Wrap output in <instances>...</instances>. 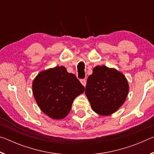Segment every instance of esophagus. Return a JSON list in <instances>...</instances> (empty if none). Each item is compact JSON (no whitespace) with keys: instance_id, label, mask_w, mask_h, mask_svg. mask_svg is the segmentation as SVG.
<instances>
[{"instance_id":"esophagus-1","label":"esophagus","mask_w":154,"mask_h":154,"mask_svg":"<svg viewBox=\"0 0 154 154\" xmlns=\"http://www.w3.org/2000/svg\"><path fill=\"white\" fill-rule=\"evenodd\" d=\"M80 82H81V83H82V84L83 85V86H85V85H86V80L81 79Z\"/></svg>"}]
</instances>
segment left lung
Wrapping results in <instances>:
<instances>
[{"label":"left lung","instance_id":"8db88e82","mask_svg":"<svg viewBox=\"0 0 154 154\" xmlns=\"http://www.w3.org/2000/svg\"><path fill=\"white\" fill-rule=\"evenodd\" d=\"M128 91L126 77L118 70L103 65L93 69L85 93L94 111L100 116H109L123 105Z\"/></svg>","mask_w":154,"mask_h":154}]
</instances>
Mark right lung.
<instances>
[{
	"instance_id": "1",
	"label": "right lung",
	"mask_w": 154,
	"mask_h": 154,
	"mask_svg": "<svg viewBox=\"0 0 154 154\" xmlns=\"http://www.w3.org/2000/svg\"><path fill=\"white\" fill-rule=\"evenodd\" d=\"M84 90L76 76L62 66L40 72L32 82L36 103L44 113L55 119L64 118L75 98Z\"/></svg>"
}]
</instances>
